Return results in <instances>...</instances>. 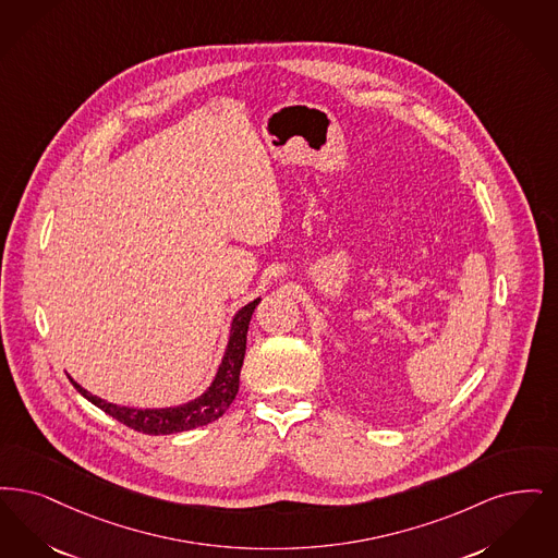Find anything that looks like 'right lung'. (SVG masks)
<instances>
[{
	"mask_svg": "<svg viewBox=\"0 0 558 558\" xmlns=\"http://www.w3.org/2000/svg\"><path fill=\"white\" fill-rule=\"evenodd\" d=\"M258 302H260V298L252 300L250 304H245L238 311V315L233 316L225 356L218 364L217 375H215L210 388L185 404L169 407V409L119 407V404L106 402L94 393H89L87 389L81 388L73 377H69V379L76 391L83 398H87L92 404H96L97 409H101L112 418L121 421L126 427L147 434V436H169V434H181V432H190L195 427L208 425V423L217 421L218 416H222L238 396L240 373H242L243 356H245L247 325H250V318L254 315V308L258 306Z\"/></svg>",
	"mask_w": 558,
	"mask_h": 558,
	"instance_id": "obj_1",
	"label": "right lung"
}]
</instances>
